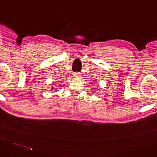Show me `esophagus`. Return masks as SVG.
I'll return each instance as SVG.
<instances>
[{
  "mask_svg": "<svg viewBox=\"0 0 157 157\" xmlns=\"http://www.w3.org/2000/svg\"><path fill=\"white\" fill-rule=\"evenodd\" d=\"M74 75L75 78H79V73H78V72H75Z\"/></svg>",
  "mask_w": 157,
  "mask_h": 157,
  "instance_id": "1",
  "label": "esophagus"
}]
</instances>
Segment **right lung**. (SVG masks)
<instances>
[{
    "label": "right lung",
    "mask_w": 157,
    "mask_h": 157,
    "mask_svg": "<svg viewBox=\"0 0 157 157\" xmlns=\"http://www.w3.org/2000/svg\"><path fill=\"white\" fill-rule=\"evenodd\" d=\"M52 90H54V89H56V88H55V87H53L52 86Z\"/></svg>",
    "instance_id": "1"
}]
</instances>
